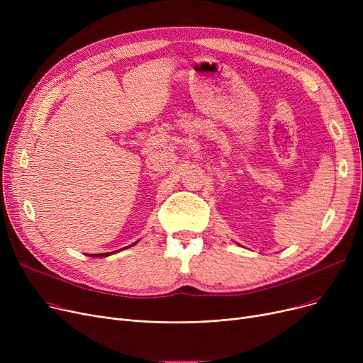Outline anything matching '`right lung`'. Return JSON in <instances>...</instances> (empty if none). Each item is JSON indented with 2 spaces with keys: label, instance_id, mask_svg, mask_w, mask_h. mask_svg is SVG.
<instances>
[{
  "label": "right lung",
  "instance_id": "right-lung-1",
  "mask_svg": "<svg viewBox=\"0 0 363 363\" xmlns=\"http://www.w3.org/2000/svg\"><path fill=\"white\" fill-rule=\"evenodd\" d=\"M133 244H137V242H133ZM133 244H130V245H133ZM130 245H128V247H130ZM126 249V247H125ZM122 250V249H121ZM119 252V250H118ZM111 253H116V252H111ZM111 253H99V255H89V256H92V257H104V256H108V255H111Z\"/></svg>",
  "mask_w": 363,
  "mask_h": 363
}]
</instances>
